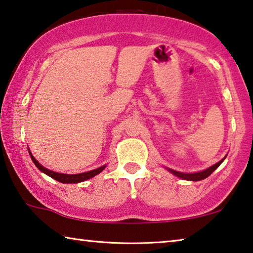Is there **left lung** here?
Returning a JSON list of instances; mask_svg holds the SVG:
<instances>
[{"instance_id": "1", "label": "left lung", "mask_w": 253, "mask_h": 253, "mask_svg": "<svg viewBox=\"0 0 253 253\" xmlns=\"http://www.w3.org/2000/svg\"><path fill=\"white\" fill-rule=\"evenodd\" d=\"M226 155L222 158L220 162H217L216 164H214L212 166H210L209 169H204V170H200V172H195V173H183V172H177V170L172 169H169V168H165L166 169L169 170V172L172 173L175 176H177L182 179H186V181H201V179H204L207 178L208 176H210L214 170H215L219 166L223 163V161L225 160Z\"/></svg>"}]
</instances>
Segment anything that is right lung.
<instances>
[{
  "instance_id": "obj_1",
  "label": "right lung",
  "mask_w": 253,
  "mask_h": 253,
  "mask_svg": "<svg viewBox=\"0 0 253 253\" xmlns=\"http://www.w3.org/2000/svg\"><path fill=\"white\" fill-rule=\"evenodd\" d=\"M29 154L30 156H31V160L34 163V165L37 166L38 169H39L42 173H44L48 175V176L52 177L53 179L58 182H61V183H66V184H71V183H80V182H84V181H87V179L91 178L93 176H96L99 173H101L102 170L106 169V165H102L100 168L95 169L92 170H89V172H84V173H79V174H63V173H58V172H53V170L45 169L44 166H42L39 162H38L34 156L32 155V153L30 152L29 149Z\"/></svg>"
}]
</instances>
